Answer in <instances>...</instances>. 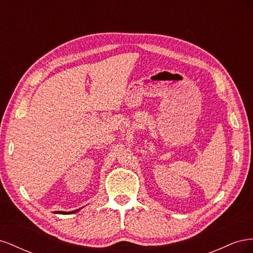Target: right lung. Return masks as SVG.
I'll return each instance as SVG.
<instances>
[{
	"instance_id": "obj_1",
	"label": "right lung",
	"mask_w": 253,
	"mask_h": 253,
	"mask_svg": "<svg viewBox=\"0 0 253 253\" xmlns=\"http://www.w3.org/2000/svg\"><path fill=\"white\" fill-rule=\"evenodd\" d=\"M79 210V209H78ZM78 210H75V211H72V212H70V213H75V212H77ZM56 213H60V214H66V212H63V211H56Z\"/></svg>"
}]
</instances>
